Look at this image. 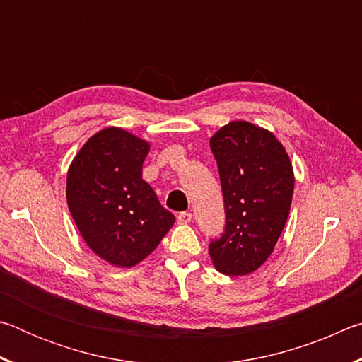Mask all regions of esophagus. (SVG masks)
Segmentation results:
<instances>
[{
	"mask_svg": "<svg viewBox=\"0 0 362 362\" xmlns=\"http://www.w3.org/2000/svg\"><path fill=\"white\" fill-rule=\"evenodd\" d=\"M192 218H193L192 212H180L179 216H177V220H179V223H182V225L189 223L192 222Z\"/></svg>",
	"mask_w": 362,
	"mask_h": 362,
	"instance_id": "1",
	"label": "esophagus"
}]
</instances>
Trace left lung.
I'll return each instance as SVG.
<instances>
[{
  "label": "left lung",
  "mask_w": 362,
  "mask_h": 362,
  "mask_svg": "<svg viewBox=\"0 0 362 362\" xmlns=\"http://www.w3.org/2000/svg\"><path fill=\"white\" fill-rule=\"evenodd\" d=\"M225 201V233L209 244L217 272L254 273L272 255L289 217L293 169L283 144L265 127L236 119L209 140Z\"/></svg>",
  "instance_id": "1"
}]
</instances>
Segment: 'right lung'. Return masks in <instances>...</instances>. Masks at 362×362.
Wrapping results in <instances>:
<instances>
[{"label": "right lung", "instance_id": "1", "mask_svg": "<svg viewBox=\"0 0 362 362\" xmlns=\"http://www.w3.org/2000/svg\"><path fill=\"white\" fill-rule=\"evenodd\" d=\"M150 146L110 126L88 139L66 174V204L84 243L113 267L145 260L175 222L142 179Z\"/></svg>", "mask_w": 362, "mask_h": 362}]
</instances>
